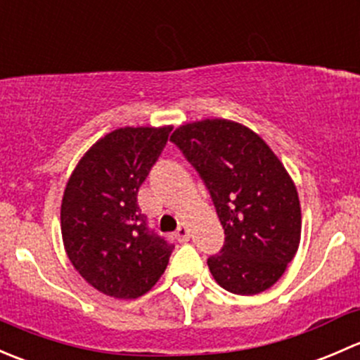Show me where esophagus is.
I'll return each mask as SVG.
<instances>
[{
	"label": "esophagus",
	"instance_id": "obj_1",
	"mask_svg": "<svg viewBox=\"0 0 360 360\" xmlns=\"http://www.w3.org/2000/svg\"><path fill=\"white\" fill-rule=\"evenodd\" d=\"M176 238L179 242H188V240H190V228L184 226V224H181V226L177 228V231H176Z\"/></svg>",
	"mask_w": 360,
	"mask_h": 360
}]
</instances>
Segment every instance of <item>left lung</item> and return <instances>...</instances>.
Listing matches in <instances>:
<instances>
[{
  "label": "left lung",
  "mask_w": 360,
  "mask_h": 360,
  "mask_svg": "<svg viewBox=\"0 0 360 360\" xmlns=\"http://www.w3.org/2000/svg\"><path fill=\"white\" fill-rule=\"evenodd\" d=\"M170 141L197 169L224 230V245L207 259L226 291L252 296L284 275L300 248L296 186L256 132L231 120L186 123Z\"/></svg>",
  "instance_id": "obj_1"
}]
</instances>
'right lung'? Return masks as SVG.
Segmentation results:
<instances>
[{"label": "right lung", "mask_w": 360, "mask_h": 360, "mask_svg": "<svg viewBox=\"0 0 360 360\" xmlns=\"http://www.w3.org/2000/svg\"><path fill=\"white\" fill-rule=\"evenodd\" d=\"M172 127H123L97 141L69 177L60 231L69 261L92 288L118 300L150 291L174 245L150 230L137 191Z\"/></svg>", "instance_id": "obj_1"}]
</instances>
